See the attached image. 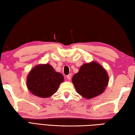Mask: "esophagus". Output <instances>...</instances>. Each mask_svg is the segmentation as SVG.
I'll list each match as a JSON object with an SVG mask.
<instances>
[{
	"label": "esophagus",
	"instance_id": "esophagus-1",
	"mask_svg": "<svg viewBox=\"0 0 135 135\" xmlns=\"http://www.w3.org/2000/svg\"><path fill=\"white\" fill-rule=\"evenodd\" d=\"M71 77H72V75L71 74H69L68 75H67V78L70 80V79H71Z\"/></svg>",
	"mask_w": 135,
	"mask_h": 135
}]
</instances>
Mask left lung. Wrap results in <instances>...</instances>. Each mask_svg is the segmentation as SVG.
<instances>
[{
	"mask_svg": "<svg viewBox=\"0 0 135 135\" xmlns=\"http://www.w3.org/2000/svg\"><path fill=\"white\" fill-rule=\"evenodd\" d=\"M108 82L107 72L95 61L84 64L72 78V83L76 92L86 99L93 98L102 94Z\"/></svg>",
	"mask_w": 135,
	"mask_h": 135,
	"instance_id": "left-lung-1",
	"label": "left lung"
}]
</instances>
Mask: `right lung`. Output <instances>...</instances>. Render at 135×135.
Segmentation results:
<instances>
[{
    "mask_svg": "<svg viewBox=\"0 0 135 135\" xmlns=\"http://www.w3.org/2000/svg\"><path fill=\"white\" fill-rule=\"evenodd\" d=\"M64 78L57 72L49 64L38 65L33 68L28 75V89L34 95L47 98L53 95L57 90Z\"/></svg>",
    "mask_w": 135,
    "mask_h": 135,
    "instance_id": "right-lung-1",
    "label": "right lung"
}]
</instances>
